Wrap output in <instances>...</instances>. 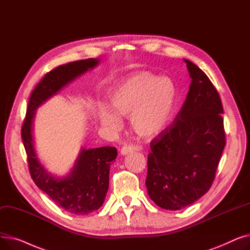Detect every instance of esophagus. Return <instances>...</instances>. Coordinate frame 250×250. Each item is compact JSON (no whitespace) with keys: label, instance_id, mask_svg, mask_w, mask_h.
<instances>
[{"label":"esophagus","instance_id":"esophagus-1","mask_svg":"<svg viewBox=\"0 0 250 250\" xmlns=\"http://www.w3.org/2000/svg\"><path fill=\"white\" fill-rule=\"evenodd\" d=\"M142 147L137 146V145H125L122 149H121V154L122 155H127L129 153H133L136 151H141Z\"/></svg>","mask_w":250,"mask_h":250}]
</instances>
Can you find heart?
I'll use <instances>...</instances> for the list:
<instances>
[{
    "mask_svg": "<svg viewBox=\"0 0 250 250\" xmlns=\"http://www.w3.org/2000/svg\"><path fill=\"white\" fill-rule=\"evenodd\" d=\"M109 106L97 109L102 126L115 132L122 126L120 116L129 117L134 132L153 139L168 125L175 105V87L167 78L141 72L117 85L109 94Z\"/></svg>",
    "mask_w": 250,
    "mask_h": 250,
    "instance_id": "b5f03b06",
    "label": "heart"
}]
</instances>
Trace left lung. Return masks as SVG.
<instances>
[{
    "label": "left lung",
    "instance_id": "1",
    "mask_svg": "<svg viewBox=\"0 0 250 250\" xmlns=\"http://www.w3.org/2000/svg\"><path fill=\"white\" fill-rule=\"evenodd\" d=\"M185 62L191 78L188 96L174 122L152 140L148 155V194L171 211L208 192L226 145L218 91L198 65Z\"/></svg>",
    "mask_w": 250,
    "mask_h": 250
}]
</instances>
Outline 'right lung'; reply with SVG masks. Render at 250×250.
<instances>
[{"instance_id":"right-lung-1","label":"right lung","mask_w":250,"mask_h":250,"mask_svg":"<svg viewBox=\"0 0 250 250\" xmlns=\"http://www.w3.org/2000/svg\"><path fill=\"white\" fill-rule=\"evenodd\" d=\"M98 63L97 59L76 61L46 73L32 91L21 129L30 175L35 185L58 206L75 215L90 214L102 206L108 190L110 165L116 158L117 151L114 147L82 148L70 174L65 177L54 176L46 171L35 154L33 120L39 105Z\"/></svg>"}]
</instances>
